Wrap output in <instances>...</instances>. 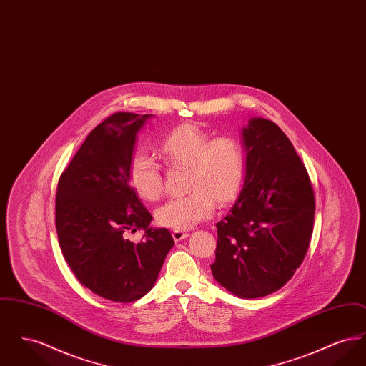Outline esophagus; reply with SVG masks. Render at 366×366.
<instances>
[{
	"label": "esophagus",
	"mask_w": 366,
	"mask_h": 366,
	"mask_svg": "<svg viewBox=\"0 0 366 366\" xmlns=\"http://www.w3.org/2000/svg\"><path fill=\"white\" fill-rule=\"evenodd\" d=\"M188 236H189V233L182 230V229H175L174 232H173V239H174V242H177V243L184 240V239H187Z\"/></svg>",
	"instance_id": "1"
}]
</instances>
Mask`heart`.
<instances>
[{
	"mask_svg": "<svg viewBox=\"0 0 366 366\" xmlns=\"http://www.w3.org/2000/svg\"><path fill=\"white\" fill-rule=\"evenodd\" d=\"M160 151L174 164H187L189 191L172 196L157 211V222L174 229H189L209 218L215 199L232 200L240 189L245 173L242 141L232 136L209 139L194 123H182L160 141ZM129 178L133 188L147 200H157L164 191L157 160L147 154L132 157Z\"/></svg>",
	"mask_w": 366,
	"mask_h": 366,
	"instance_id": "obj_1",
	"label": "heart"
}]
</instances>
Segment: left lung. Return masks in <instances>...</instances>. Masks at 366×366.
I'll return each instance as SVG.
<instances>
[{
    "instance_id": "8db88e82",
    "label": "left lung",
    "mask_w": 366,
    "mask_h": 366,
    "mask_svg": "<svg viewBox=\"0 0 366 366\" xmlns=\"http://www.w3.org/2000/svg\"><path fill=\"white\" fill-rule=\"evenodd\" d=\"M243 142V189L217 224L211 272L233 295L254 299L295 274L309 249L315 200L305 164L276 123L251 118Z\"/></svg>"
}]
</instances>
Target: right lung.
Listing matches in <instances>:
<instances>
[{"label": "right lung", "mask_w": 366, "mask_h": 366, "mask_svg": "<svg viewBox=\"0 0 366 366\" xmlns=\"http://www.w3.org/2000/svg\"><path fill=\"white\" fill-rule=\"evenodd\" d=\"M152 115L117 112L96 126L56 192V230L64 259L92 292L112 302H134L152 290L174 245L130 185L129 166L137 133ZM144 229V240L127 236Z\"/></svg>", "instance_id": "obj_1"}]
</instances>
